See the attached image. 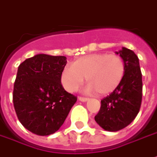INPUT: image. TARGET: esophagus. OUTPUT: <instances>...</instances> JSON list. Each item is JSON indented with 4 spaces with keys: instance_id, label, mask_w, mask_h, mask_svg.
<instances>
[{
    "instance_id": "34e87169",
    "label": "esophagus",
    "mask_w": 157,
    "mask_h": 157,
    "mask_svg": "<svg viewBox=\"0 0 157 157\" xmlns=\"http://www.w3.org/2000/svg\"><path fill=\"white\" fill-rule=\"evenodd\" d=\"M79 100L81 101H89V98H87V97H82V96H80L79 97Z\"/></svg>"
}]
</instances>
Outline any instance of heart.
Masks as SVG:
<instances>
[{"instance_id":"b5f03b06","label":"heart","mask_w":157,"mask_h":157,"mask_svg":"<svg viewBox=\"0 0 157 157\" xmlns=\"http://www.w3.org/2000/svg\"><path fill=\"white\" fill-rule=\"evenodd\" d=\"M125 63L122 57L115 54L95 53L76 59L72 65L65 67L61 82L68 92H75L83 83L84 77L89 83L88 92L97 91L99 95L113 92L122 82L125 75Z\"/></svg>"}]
</instances>
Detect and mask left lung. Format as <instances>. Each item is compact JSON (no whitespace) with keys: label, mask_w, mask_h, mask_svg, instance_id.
<instances>
[{"label":"left lung","mask_w":157,"mask_h":157,"mask_svg":"<svg viewBox=\"0 0 157 157\" xmlns=\"http://www.w3.org/2000/svg\"><path fill=\"white\" fill-rule=\"evenodd\" d=\"M125 63V75L122 82L110 95L101 101L100 110L95 122L107 131L115 132L130 124L137 116L142 103L143 80L137 56L122 48L116 52Z\"/></svg>","instance_id":"8db88e82"}]
</instances>
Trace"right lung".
Returning <instances> with one entry per match:
<instances>
[{
	"label": "right lung",
	"mask_w": 157,
	"mask_h": 157,
	"mask_svg": "<svg viewBox=\"0 0 157 157\" xmlns=\"http://www.w3.org/2000/svg\"><path fill=\"white\" fill-rule=\"evenodd\" d=\"M66 64L65 56L39 54L19 65L13 102L19 121L30 132L38 136L56 132L76 102V96L61 82Z\"/></svg>",
	"instance_id": "right-lung-1"
}]
</instances>
